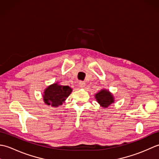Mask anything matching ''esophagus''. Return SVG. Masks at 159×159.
Segmentation results:
<instances>
[{"instance_id":"1","label":"esophagus","mask_w":159,"mask_h":159,"mask_svg":"<svg viewBox=\"0 0 159 159\" xmlns=\"http://www.w3.org/2000/svg\"><path fill=\"white\" fill-rule=\"evenodd\" d=\"M79 85L80 87H81V88H83V87L85 86V83L84 82V81H79Z\"/></svg>"}]
</instances>
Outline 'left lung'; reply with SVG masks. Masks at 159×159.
Wrapping results in <instances>:
<instances>
[{"instance_id":"8db88e82","label":"left lung","mask_w":159,"mask_h":159,"mask_svg":"<svg viewBox=\"0 0 159 159\" xmlns=\"http://www.w3.org/2000/svg\"><path fill=\"white\" fill-rule=\"evenodd\" d=\"M96 98L98 102L104 108L108 107L114 102L113 96L109 92V91L104 89L101 90L100 92L96 93Z\"/></svg>"}]
</instances>
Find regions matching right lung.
I'll return each instance as SVG.
<instances>
[{"mask_svg":"<svg viewBox=\"0 0 159 159\" xmlns=\"http://www.w3.org/2000/svg\"><path fill=\"white\" fill-rule=\"evenodd\" d=\"M72 89L69 86H62L55 83L50 85L44 91L43 95V101L47 105L57 107L61 105L64 101L68 97Z\"/></svg>","mask_w":159,"mask_h":159,"instance_id":"right-lung-1","label":"right lung"}]
</instances>
